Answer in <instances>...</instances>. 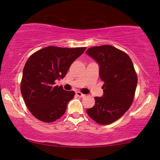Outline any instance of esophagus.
Here are the masks:
<instances>
[{"instance_id":"34e87169","label":"esophagus","mask_w":160,"mask_h":160,"mask_svg":"<svg viewBox=\"0 0 160 160\" xmlns=\"http://www.w3.org/2000/svg\"><path fill=\"white\" fill-rule=\"evenodd\" d=\"M76 95L78 96V97L79 98H84L85 95H84V94H82V92H76Z\"/></svg>"}]
</instances>
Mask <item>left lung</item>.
Here are the masks:
<instances>
[{
    "instance_id": "1",
    "label": "left lung",
    "mask_w": 160,
    "mask_h": 160,
    "mask_svg": "<svg viewBox=\"0 0 160 160\" xmlns=\"http://www.w3.org/2000/svg\"><path fill=\"white\" fill-rule=\"evenodd\" d=\"M86 53L99 65L100 78L104 82L102 97L87 109L88 115L100 124L117 121L130 108L134 99L138 78L128 54L110 45L89 48Z\"/></svg>"
}]
</instances>
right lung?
Masks as SVG:
<instances>
[{"label": "right lung", "mask_w": 160, "mask_h": 160, "mask_svg": "<svg viewBox=\"0 0 160 160\" xmlns=\"http://www.w3.org/2000/svg\"><path fill=\"white\" fill-rule=\"evenodd\" d=\"M85 49L86 47H47L35 52L27 60L21 93L28 108L36 119L49 123L64 114L75 92L55 86V81L65 77L73 61Z\"/></svg>", "instance_id": "1"}]
</instances>
